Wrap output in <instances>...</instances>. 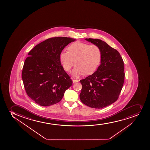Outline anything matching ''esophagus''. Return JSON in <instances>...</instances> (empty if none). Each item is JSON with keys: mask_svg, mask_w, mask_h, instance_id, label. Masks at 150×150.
<instances>
[{"mask_svg": "<svg viewBox=\"0 0 150 150\" xmlns=\"http://www.w3.org/2000/svg\"><path fill=\"white\" fill-rule=\"evenodd\" d=\"M78 82H79L78 80H77V79H73V83H74Z\"/></svg>", "mask_w": 150, "mask_h": 150, "instance_id": "1", "label": "esophagus"}]
</instances>
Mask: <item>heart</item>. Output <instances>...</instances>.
<instances>
[{
  "label": "heart",
  "instance_id": "heart-1",
  "mask_svg": "<svg viewBox=\"0 0 150 150\" xmlns=\"http://www.w3.org/2000/svg\"><path fill=\"white\" fill-rule=\"evenodd\" d=\"M68 50L61 51L59 60L66 71L73 70V76L77 77L82 74L88 75L93 73L100 63L102 52L95 45H90L80 42H74L68 47Z\"/></svg>",
  "mask_w": 150,
  "mask_h": 150
}]
</instances>
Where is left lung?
I'll list each match as a JSON object with an SVG mask.
<instances>
[{
    "label": "left lung",
    "instance_id": "obj_1",
    "mask_svg": "<svg viewBox=\"0 0 150 150\" xmlns=\"http://www.w3.org/2000/svg\"><path fill=\"white\" fill-rule=\"evenodd\" d=\"M102 50L100 64L92 75L80 81L81 101L92 108H103L118 99L124 80V62L117 50L100 39H86Z\"/></svg>",
    "mask_w": 150,
    "mask_h": 150
}]
</instances>
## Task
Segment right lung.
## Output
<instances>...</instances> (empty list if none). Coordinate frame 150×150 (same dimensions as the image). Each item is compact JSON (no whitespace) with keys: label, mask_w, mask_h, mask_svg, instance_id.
<instances>
[{"label":"right lung","mask_w":150,"mask_h":150,"mask_svg":"<svg viewBox=\"0 0 150 150\" xmlns=\"http://www.w3.org/2000/svg\"><path fill=\"white\" fill-rule=\"evenodd\" d=\"M76 40L52 38L35 45L28 53L22 70V80L28 96L35 103L47 106L59 102L72 85L59 60L65 47Z\"/></svg>","instance_id":"1"}]
</instances>
